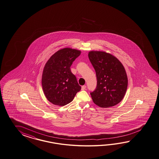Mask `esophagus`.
Segmentation results:
<instances>
[{"instance_id":"obj_1","label":"esophagus","mask_w":159,"mask_h":159,"mask_svg":"<svg viewBox=\"0 0 159 159\" xmlns=\"http://www.w3.org/2000/svg\"><path fill=\"white\" fill-rule=\"evenodd\" d=\"M86 89V85H83L82 87H81V89L82 90H84Z\"/></svg>"}]
</instances>
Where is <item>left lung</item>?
<instances>
[{"mask_svg":"<svg viewBox=\"0 0 159 159\" xmlns=\"http://www.w3.org/2000/svg\"><path fill=\"white\" fill-rule=\"evenodd\" d=\"M89 57L97 76L96 89L90 93L94 103L103 108L117 105L128 87L124 66L118 58L105 52L91 51Z\"/></svg>","mask_w":159,"mask_h":159,"instance_id":"obj_1","label":"left lung"}]
</instances>
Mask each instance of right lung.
Masks as SVG:
<instances>
[{"label":"right lung","instance_id":"right-lung-1","mask_svg":"<svg viewBox=\"0 0 159 159\" xmlns=\"http://www.w3.org/2000/svg\"><path fill=\"white\" fill-rule=\"evenodd\" d=\"M81 52L64 48L56 52L47 61L43 70L42 85L47 99L53 105L63 106L73 101L81 89L70 66Z\"/></svg>","mask_w":159,"mask_h":159}]
</instances>
